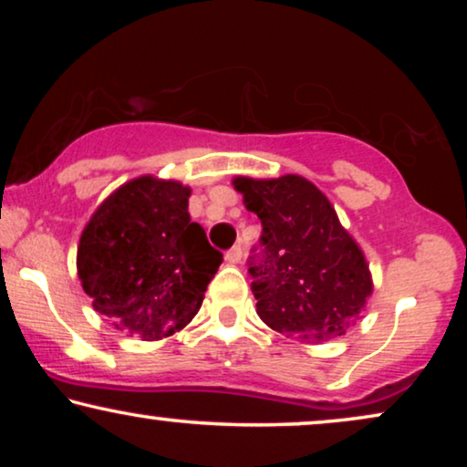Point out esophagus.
Listing matches in <instances>:
<instances>
[{
    "label": "esophagus",
    "instance_id": "esophagus-1",
    "mask_svg": "<svg viewBox=\"0 0 467 467\" xmlns=\"http://www.w3.org/2000/svg\"><path fill=\"white\" fill-rule=\"evenodd\" d=\"M225 259H227V264H232V265L240 264V261H242V248L240 246H234L232 251H227Z\"/></svg>",
    "mask_w": 467,
    "mask_h": 467
}]
</instances>
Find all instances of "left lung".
Returning a JSON list of instances; mask_svg holds the SVG:
<instances>
[{"label": "left lung", "mask_w": 467, "mask_h": 467, "mask_svg": "<svg viewBox=\"0 0 467 467\" xmlns=\"http://www.w3.org/2000/svg\"><path fill=\"white\" fill-rule=\"evenodd\" d=\"M234 189L261 219V261L248 267L257 315L299 342L347 334L372 296V272L327 195L308 178L235 176Z\"/></svg>", "instance_id": "1"}]
</instances>
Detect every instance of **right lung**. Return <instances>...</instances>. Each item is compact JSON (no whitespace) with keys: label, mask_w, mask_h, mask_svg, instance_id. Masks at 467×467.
Segmentation results:
<instances>
[{"label":"right lung","mask_w":467,"mask_h":467,"mask_svg":"<svg viewBox=\"0 0 467 467\" xmlns=\"http://www.w3.org/2000/svg\"><path fill=\"white\" fill-rule=\"evenodd\" d=\"M191 187L138 176L112 191L82 229L76 267L93 308L146 342L187 327L223 254L189 214Z\"/></svg>","instance_id":"1"}]
</instances>
